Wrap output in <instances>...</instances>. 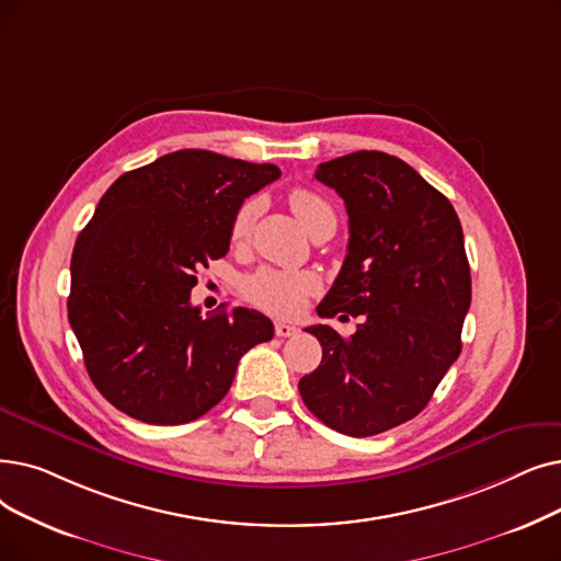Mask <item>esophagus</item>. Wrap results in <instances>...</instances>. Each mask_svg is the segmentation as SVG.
<instances>
[{
    "label": "esophagus",
    "mask_w": 561,
    "mask_h": 561,
    "mask_svg": "<svg viewBox=\"0 0 561 561\" xmlns=\"http://www.w3.org/2000/svg\"><path fill=\"white\" fill-rule=\"evenodd\" d=\"M275 334H277V336H282V339H286V336H294V334H298V328H296V325H290V323H286V321H277V323H275Z\"/></svg>",
    "instance_id": "esophagus-1"
}]
</instances>
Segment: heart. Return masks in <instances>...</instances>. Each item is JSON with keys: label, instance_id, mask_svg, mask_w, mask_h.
<instances>
[{"label": "heart", "instance_id": "obj_1", "mask_svg": "<svg viewBox=\"0 0 561 561\" xmlns=\"http://www.w3.org/2000/svg\"><path fill=\"white\" fill-rule=\"evenodd\" d=\"M288 206L296 213V217L307 231L316 222L323 220V217L334 215L330 204L307 187L290 190ZM254 217H256L254 202H248L238 208L231 222V242H242L250 236ZM316 288H319V282H316L313 275L277 271V267H261V271H256L254 275H250L245 282H242V294H245L250 302L279 316L296 313Z\"/></svg>", "mask_w": 561, "mask_h": 561}]
</instances>
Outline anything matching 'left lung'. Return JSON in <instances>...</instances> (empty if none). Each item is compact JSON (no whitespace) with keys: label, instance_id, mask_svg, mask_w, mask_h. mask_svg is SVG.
<instances>
[{"label":"left lung","instance_id":"8db88e82","mask_svg":"<svg viewBox=\"0 0 561 561\" xmlns=\"http://www.w3.org/2000/svg\"><path fill=\"white\" fill-rule=\"evenodd\" d=\"M316 179L344 199L351 231L316 311L362 323L348 339L307 328L323 359L298 389L325 426L367 437L420 415L460 355L470 263L454 206L403 160L357 151L321 162Z\"/></svg>","mask_w":561,"mask_h":561}]
</instances>
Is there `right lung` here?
<instances>
[{
	"instance_id": "1",
	"label": "right lung",
	"mask_w": 561,
	"mask_h": 561,
	"mask_svg": "<svg viewBox=\"0 0 561 561\" xmlns=\"http://www.w3.org/2000/svg\"><path fill=\"white\" fill-rule=\"evenodd\" d=\"M279 176L275 164L183 149L118 176L95 206L70 259L68 321L95 389L128 417L199 420L227 397L240 357L273 339L254 309L202 319L190 290L229 252L242 202Z\"/></svg>"
}]
</instances>
